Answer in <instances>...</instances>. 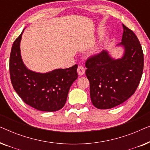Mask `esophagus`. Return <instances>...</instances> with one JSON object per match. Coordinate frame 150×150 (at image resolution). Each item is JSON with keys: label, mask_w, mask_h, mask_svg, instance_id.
Here are the masks:
<instances>
[{"label": "esophagus", "mask_w": 150, "mask_h": 150, "mask_svg": "<svg viewBox=\"0 0 150 150\" xmlns=\"http://www.w3.org/2000/svg\"><path fill=\"white\" fill-rule=\"evenodd\" d=\"M77 72H78V74H79V76H83L85 72V69L84 68L83 66L80 65V66L78 67Z\"/></svg>", "instance_id": "obj_1"}]
</instances>
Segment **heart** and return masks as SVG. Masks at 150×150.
I'll return each instance as SVG.
<instances>
[{
  "mask_svg": "<svg viewBox=\"0 0 150 150\" xmlns=\"http://www.w3.org/2000/svg\"><path fill=\"white\" fill-rule=\"evenodd\" d=\"M98 49H97V48H96V50L93 51V52H94V53H95V54H96V53H97V52H98Z\"/></svg>",
  "mask_w": 150,
  "mask_h": 150,
  "instance_id": "1",
  "label": "heart"
}]
</instances>
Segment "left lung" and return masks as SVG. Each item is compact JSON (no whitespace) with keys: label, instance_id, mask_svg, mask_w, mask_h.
I'll list each match as a JSON object with an SVG mask.
<instances>
[{"label":"left lung","instance_id":"8db88e82","mask_svg":"<svg viewBox=\"0 0 150 150\" xmlns=\"http://www.w3.org/2000/svg\"><path fill=\"white\" fill-rule=\"evenodd\" d=\"M121 58L114 59L103 50L86 61L85 71L90 83L92 104L100 109L113 108L130 98L136 91L143 70V53L141 44L133 33L123 24Z\"/></svg>","mask_w":150,"mask_h":150}]
</instances>
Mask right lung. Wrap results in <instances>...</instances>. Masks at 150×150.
I'll return each mask as SVG.
<instances>
[{"label": "right lung", "mask_w": 150, "mask_h": 150, "mask_svg": "<svg viewBox=\"0 0 150 150\" xmlns=\"http://www.w3.org/2000/svg\"><path fill=\"white\" fill-rule=\"evenodd\" d=\"M24 30L14 41L10 54L9 72L13 89L26 104L37 110L46 112L60 110L66 102L69 88L78 78V65L46 73L28 69L20 53Z\"/></svg>", "instance_id": "obj_1"}]
</instances>
